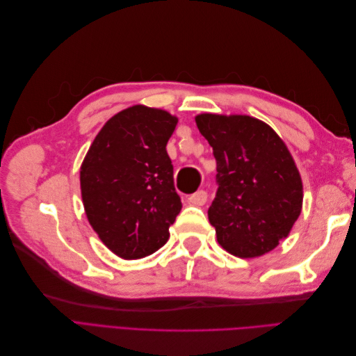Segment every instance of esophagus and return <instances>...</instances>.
<instances>
[{
  "label": "esophagus",
  "instance_id": "obj_1",
  "mask_svg": "<svg viewBox=\"0 0 356 356\" xmlns=\"http://www.w3.org/2000/svg\"><path fill=\"white\" fill-rule=\"evenodd\" d=\"M207 200H208V195H207V191H203V190L196 191L195 195H191L188 197V203L195 204V207H202V204L207 203Z\"/></svg>",
  "mask_w": 356,
  "mask_h": 356
}]
</instances>
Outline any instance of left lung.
Here are the masks:
<instances>
[{
	"label": "left lung",
	"instance_id": "obj_1",
	"mask_svg": "<svg viewBox=\"0 0 356 356\" xmlns=\"http://www.w3.org/2000/svg\"><path fill=\"white\" fill-rule=\"evenodd\" d=\"M195 120L217 159L208 218L218 243L239 258L270 252L303 208V182L284 139L246 114L202 113Z\"/></svg>",
	"mask_w": 356,
	"mask_h": 356
}]
</instances>
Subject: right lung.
<instances>
[{"label": "right lung", "mask_w": 356, "mask_h": 356, "mask_svg": "<svg viewBox=\"0 0 356 356\" xmlns=\"http://www.w3.org/2000/svg\"><path fill=\"white\" fill-rule=\"evenodd\" d=\"M178 117L143 104L114 114L95 136L80 168L86 217L123 260L156 252L182 204L166 144Z\"/></svg>", "instance_id": "1"}]
</instances>
